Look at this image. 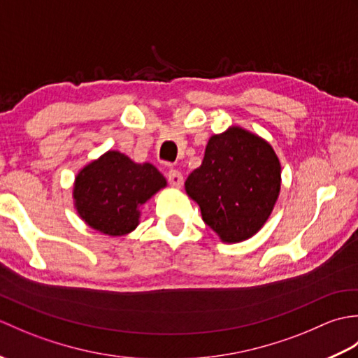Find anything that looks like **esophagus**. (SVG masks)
<instances>
[{
	"label": "esophagus",
	"instance_id": "1",
	"mask_svg": "<svg viewBox=\"0 0 358 358\" xmlns=\"http://www.w3.org/2000/svg\"><path fill=\"white\" fill-rule=\"evenodd\" d=\"M167 180H169V183L173 187L183 186V175H181L178 169H169V172H167Z\"/></svg>",
	"mask_w": 358,
	"mask_h": 358
}]
</instances>
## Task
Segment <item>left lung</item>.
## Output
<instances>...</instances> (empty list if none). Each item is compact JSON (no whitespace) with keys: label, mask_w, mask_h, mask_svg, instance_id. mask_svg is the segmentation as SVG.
Wrapping results in <instances>:
<instances>
[{"label":"left lung","mask_w":358,"mask_h":358,"mask_svg":"<svg viewBox=\"0 0 358 358\" xmlns=\"http://www.w3.org/2000/svg\"><path fill=\"white\" fill-rule=\"evenodd\" d=\"M281 167L269 143L241 127L210 136L203 163L186 180V192L220 238L252 237L269 218L280 194Z\"/></svg>","instance_id":"obj_1"}]
</instances>
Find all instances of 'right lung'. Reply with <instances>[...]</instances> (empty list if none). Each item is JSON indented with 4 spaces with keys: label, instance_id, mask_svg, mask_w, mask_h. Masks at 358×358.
Masks as SVG:
<instances>
[{
    "label": "right lung",
    "instance_id": "right-lung-1",
    "mask_svg": "<svg viewBox=\"0 0 358 358\" xmlns=\"http://www.w3.org/2000/svg\"><path fill=\"white\" fill-rule=\"evenodd\" d=\"M164 186L166 178L155 166L136 164L109 150L77 175L75 206L90 227L118 237L138 226L141 204Z\"/></svg>",
    "mask_w": 358,
    "mask_h": 358
}]
</instances>
